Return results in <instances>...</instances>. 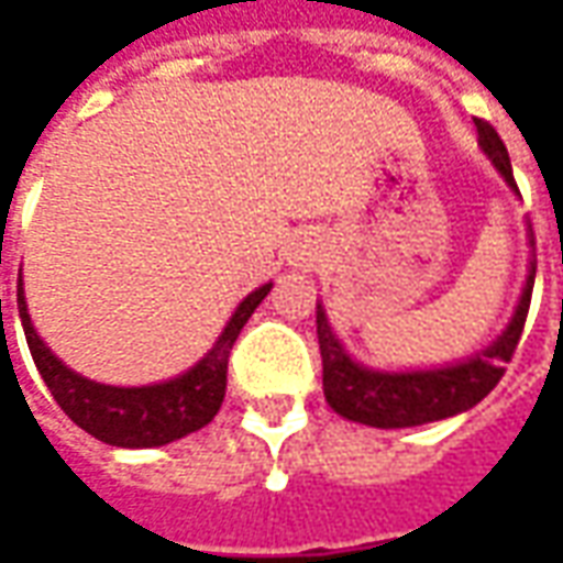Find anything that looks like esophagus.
Returning <instances> with one entry per match:
<instances>
[{
  "mask_svg": "<svg viewBox=\"0 0 563 563\" xmlns=\"http://www.w3.org/2000/svg\"><path fill=\"white\" fill-rule=\"evenodd\" d=\"M319 256H322V246H319L317 238H310V234L295 238L292 244H289V253H286L289 265H295V268H313L319 262Z\"/></svg>",
  "mask_w": 563,
  "mask_h": 563,
  "instance_id": "1",
  "label": "esophagus"
}]
</instances>
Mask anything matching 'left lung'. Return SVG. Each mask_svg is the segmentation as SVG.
Instances as JSON below:
<instances>
[{
  "mask_svg": "<svg viewBox=\"0 0 563 563\" xmlns=\"http://www.w3.org/2000/svg\"><path fill=\"white\" fill-rule=\"evenodd\" d=\"M476 132H479V147L492 159L497 174L507 180L512 192H519L512 165H509V153L500 135L485 120H476ZM533 277H537V256H531L528 262V280L521 289L516 313L495 343H488L485 350L464 362L424 367V371H377V367L358 365L353 355L343 350L338 334L331 331L322 305H317L322 391H325L329 407L343 419L371 424V428H413V424L440 422V419L476 407L500 383L504 365L519 346L528 307H531Z\"/></svg>",
  "mask_w": 563,
  "mask_h": 563,
  "instance_id": "1",
  "label": "left lung"
}]
</instances>
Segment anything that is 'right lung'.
<instances>
[{
	"label": "right lung",
	"instance_id": "obj_1",
	"mask_svg": "<svg viewBox=\"0 0 563 563\" xmlns=\"http://www.w3.org/2000/svg\"><path fill=\"white\" fill-rule=\"evenodd\" d=\"M268 292L271 283H265L256 292L246 295L244 301L234 307L232 319L225 322V329L205 353V358H198L180 377L153 383V386H104L63 365L32 325L23 280L18 283V310L32 362L47 383L54 401L63 407V413L108 446L150 449L192 434L220 413L222 398H225L229 353L246 325V319L253 317V310Z\"/></svg>",
	"mask_w": 563,
	"mask_h": 563
}]
</instances>
